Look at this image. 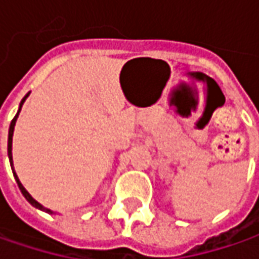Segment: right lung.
Instances as JSON below:
<instances>
[{
    "label": "right lung",
    "mask_w": 259,
    "mask_h": 259,
    "mask_svg": "<svg viewBox=\"0 0 259 259\" xmlns=\"http://www.w3.org/2000/svg\"><path fill=\"white\" fill-rule=\"evenodd\" d=\"M30 96V93L25 94L24 96V99L21 100V103H20V107H18V112H17V114H15V117L13 119V121H11V124H10V130H8V159H10V165H11V169H13V174H14V178H15V181H17V185H18V188H20V191H21V193L24 195V198L27 199V201L31 203L34 208H37V209H41L44 210V212H47V213H54L51 209H47V208H44L41 203H38V202L35 201L34 198H32L31 195L27 192V189L23 186V183L20 182V179H18V176H17V174H15V170H14V165H13V135H14V127H15V121H17V119H18V114H20V112H21V107H23L24 102L27 100V97Z\"/></svg>",
    "instance_id": "add662e5"
}]
</instances>
